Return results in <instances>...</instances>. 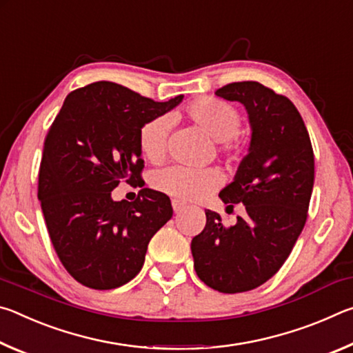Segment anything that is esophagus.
<instances>
[{"mask_svg":"<svg viewBox=\"0 0 353 353\" xmlns=\"http://www.w3.org/2000/svg\"><path fill=\"white\" fill-rule=\"evenodd\" d=\"M183 207H185V204H183V202H181V201H177V199H172V210H174L176 213H177V212H181Z\"/></svg>","mask_w":353,"mask_h":353,"instance_id":"esophagus-1","label":"esophagus"}]
</instances>
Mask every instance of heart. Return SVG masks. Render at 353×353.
Masks as SVG:
<instances>
[{
	"mask_svg": "<svg viewBox=\"0 0 353 353\" xmlns=\"http://www.w3.org/2000/svg\"><path fill=\"white\" fill-rule=\"evenodd\" d=\"M183 117L210 139L216 140L218 152L230 157H243L248 154L249 143L235 137L241 126V113L234 105L219 99L202 98L185 105ZM168 129L170 121L165 117L149 119L140 128L137 145L148 162H163ZM221 182L223 176L214 168L188 170L182 166H170L155 171L151 176V185L155 190L181 201L204 198L205 194L216 190Z\"/></svg>",
	"mask_w": 353,
	"mask_h": 353,
	"instance_id": "heart-1",
	"label": "heart"
}]
</instances>
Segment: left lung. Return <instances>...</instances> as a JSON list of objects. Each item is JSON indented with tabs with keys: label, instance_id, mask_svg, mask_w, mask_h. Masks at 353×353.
<instances>
[{
	"label": "left lung",
	"instance_id": "left-lung-1",
	"mask_svg": "<svg viewBox=\"0 0 353 353\" xmlns=\"http://www.w3.org/2000/svg\"><path fill=\"white\" fill-rule=\"evenodd\" d=\"M214 94L244 104L252 126L249 154L219 193L227 212L244 204V214L225 227L205 210L191 254L202 282L235 294L268 282L290 256L308 218L314 154L301 113L283 94L255 81L227 83Z\"/></svg>",
	"mask_w": 353,
	"mask_h": 353
}]
</instances>
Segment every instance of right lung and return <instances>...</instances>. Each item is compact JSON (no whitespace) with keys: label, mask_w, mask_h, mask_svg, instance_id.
<instances>
[{"label":"right lung","mask_w":353,"mask_h":353,"mask_svg":"<svg viewBox=\"0 0 353 353\" xmlns=\"http://www.w3.org/2000/svg\"><path fill=\"white\" fill-rule=\"evenodd\" d=\"M165 103L101 81L71 92L45 137L39 199L59 260L93 290L118 288L140 272L148 244L172 216L165 193L143 188L140 128L182 101ZM119 181L140 186L134 203L111 199Z\"/></svg>","instance_id":"1"}]
</instances>
